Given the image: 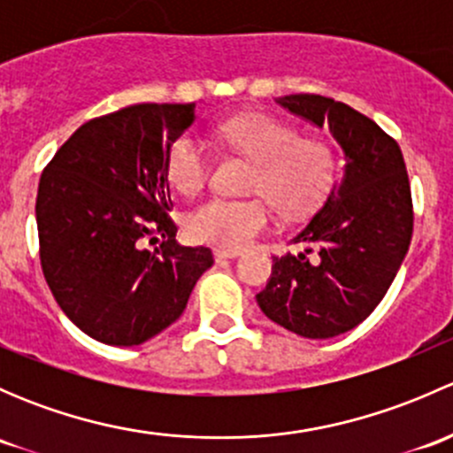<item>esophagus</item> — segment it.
Returning a JSON list of instances; mask_svg holds the SVG:
<instances>
[{
	"label": "esophagus",
	"instance_id": "esophagus-1",
	"mask_svg": "<svg viewBox=\"0 0 453 453\" xmlns=\"http://www.w3.org/2000/svg\"><path fill=\"white\" fill-rule=\"evenodd\" d=\"M241 252L239 250H214V260L217 263H223V260H230V258H239Z\"/></svg>",
	"mask_w": 453,
	"mask_h": 453
}]
</instances>
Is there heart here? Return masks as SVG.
Instances as JSON below:
<instances>
[{"mask_svg":"<svg viewBox=\"0 0 453 453\" xmlns=\"http://www.w3.org/2000/svg\"><path fill=\"white\" fill-rule=\"evenodd\" d=\"M221 138L254 162L250 190L265 195L282 214L298 217L318 205L333 181V150L326 142L300 138L298 129L280 118L245 113L223 122ZM168 181L180 193L193 195L208 180V157L195 135H181L166 157ZM263 199L214 197L186 219V232L199 243L226 250L248 248L269 226Z\"/></svg>","mask_w":453,"mask_h":453,"instance_id":"1","label":"heart"}]
</instances>
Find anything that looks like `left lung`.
I'll list each match as a JSON object with an SVG mask.
<instances>
[{"mask_svg": "<svg viewBox=\"0 0 453 453\" xmlns=\"http://www.w3.org/2000/svg\"><path fill=\"white\" fill-rule=\"evenodd\" d=\"M276 104L309 125L326 127L344 168L294 236L307 250L273 256L272 276L256 303L287 331L328 340L374 311L408 254L414 223L408 173L399 144L349 104L315 94L280 96Z\"/></svg>", "mask_w": 453, "mask_h": 453, "instance_id": "obj_1", "label": "left lung"}]
</instances>
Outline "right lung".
<instances>
[{
  "mask_svg": "<svg viewBox=\"0 0 453 453\" xmlns=\"http://www.w3.org/2000/svg\"><path fill=\"white\" fill-rule=\"evenodd\" d=\"M197 104L142 103L85 122L57 150L36 195L41 267L63 313L96 342L138 346L171 326L205 269L208 248H184L168 149ZM163 243L155 253L146 238Z\"/></svg>",
  "mask_w": 453,
  "mask_h": 453,
  "instance_id": "obj_1",
  "label": "right lung"
}]
</instances>
